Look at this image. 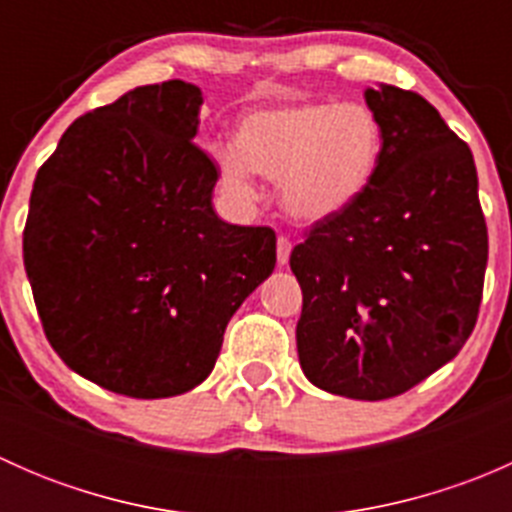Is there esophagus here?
Masks as SVG:
<instances>
[{
	"mask_svg": "<svg viewBox=\"0 0 512 512\" xmlns=\"http://www.w3.org/2000/svg\"><path fill=\"white\" fill-rule=\"evenodd\" d=\"M289 252H292V242H289V237L280 235L277 237V262H280V265H287Z\"/></svg>",
	"mask_w": 512,
	"mask_h": 512,
	"instance_id": "esophagus-1",
	"label": "esophagus"
}]
</instances>
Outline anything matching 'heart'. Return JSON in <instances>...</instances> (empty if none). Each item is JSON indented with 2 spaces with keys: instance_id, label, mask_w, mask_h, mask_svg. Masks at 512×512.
<instances>
[{
  "instance_id": "obj_1",
  "label": "heart",
  "mask_w": 512,
  "mask_h": 512,
  "mask_svg": "<svg viewBox=\"0 0 512 512\" xmlns=\"http://www.w3.org/2000/svg\"><path fill=\"white\" fill-rule=\"evenodd\" d=\"M384 128L366 103L297 101L247 113L220 175L237 198H255L252 173L277 180L282 210L317 225L349 210L374 180Z\"/></svg>"
}]
</instances>
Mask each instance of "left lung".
Listing matches in <instances>:
<instances>
[{
  "mask_svg": "<svg viewBox=\"0 0 512 512\" xmlns=\"http://www.w3.org/2000/svg\"><path fill=\"white\" fill-rule=\"evenodd\" d=\"M384 128L374 180L289 255L302 287L297 352L329 394L381 401L414 389L476 327L488 227L473 153L414 91H364Z\"/></svg>",
  "mask_w": 512,
  "mask_h": 512,
  "instance_id": "8db88e82",
  "label": "left lung"
}]
</instances>
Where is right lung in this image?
Returning <instances> with one entry per match:
<instances>
[{"instance_id":"add662e5","label":"right lung","mask_w":512,"mask_h":512,"mask_svg":"<svg viewBox=\"0 0 512 512\" xmlns=\"http://www.w3.org/2000/svg\"><path fill=\"white\" fill-rule=\"evenodd\" d=\"M203 94L163 81L76 118L34 180L24 267L46 339L113 394L165 399L208 379L232 314L272 275V227L213 210L193 143Z\"/></svg>"}]
</instances>
